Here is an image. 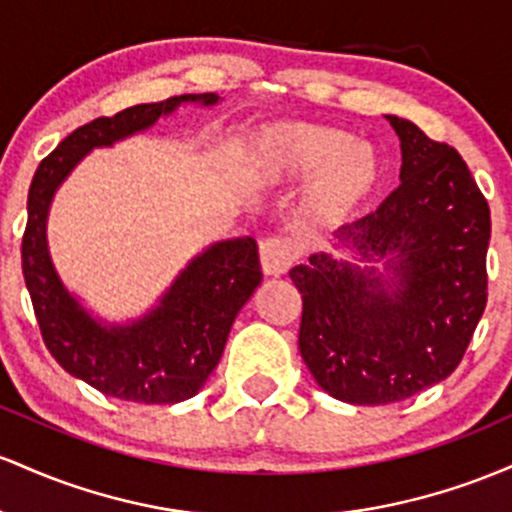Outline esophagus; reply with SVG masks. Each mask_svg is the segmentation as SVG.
Returning a JSON list of instances; mask_svg holds the SVG:
<instances>
[{
	"label": "esophagus",
	"mask_w": 512,
	"mask_h": 512,
	"mask_svg": "<svg viewBox=\"0 0 512 512\" xmlns=\"http://www.w3.org/2000/svg\"><path fill=\"white\" fill-rule=\"evenodd\" d=\"M258 256H261V271L266 273L268 278H278V275H285L287 268L295 261V249H292V244L287 239L273 237L261 241Z\"/></svg>",
	"instance_id": "esophagus-1"
}]
</instances>
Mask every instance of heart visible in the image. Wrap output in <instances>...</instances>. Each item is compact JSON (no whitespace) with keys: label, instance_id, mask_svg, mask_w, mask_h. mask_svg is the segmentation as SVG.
Listing matches in <instances>:
<instances>
[{"label":"heart","instance_id":"obj_1","mask_svg":"<svg viewBox=\"0 0 512 512\" xmlns=\"http://www.w3.org/2000/svg\"><path fill=\"white\" fill-rule=\"evenodd\" d=\"M246 149L263 183L307 179L295 210L297 227L307 234L346 225L380 183L377 149L333 125L278 120L256 130Z\"/></svg>","mask_w":512,"mask_h":512}]
</instances>
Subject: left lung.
Wrapping results in <instances>:
<instances>
[{"mask_svg":"<svg viewBox=\"0 0 512 512\" xmlns=\"http://www.w3.org/2000/svg\"><path fill=\"white\" fill-rule=\"evenodd\" d=\"M401 140L399 188L336 232L346 258L312 254L290 271L302 295L300 353L333 399L404 401L450 377L486 307L491 212L464 159L418 125Z\"/></svg>","mask_w":512,"mask_h":512,"instance_id":"8db88e82","label":"left lung"}]
</instances>
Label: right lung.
Wrapping results in <instances>:
<instances>
[{
    "mask_svg": "<svg viewBox=\"0 0 512 512\" xmlns=\"http://www.w3.org/2000/svg\"><path fill=\"white\" fill-rule=\"evenodd\" d=\"M183 103L208 108L220 103V96H171L91 120L40 162L28 188L21 266L45 346L72 377L135 404H179L205 387L234 319L261 285L256 241H215L181 268L145 314L106 321L62 283L50 256L48 215L57 188L86 154L149 130Z\"/></svg>",
    "mask_w": 512,
    "mask_h": 512,
    "instance_id": "1",
    "label": "right lung"
}]
</instances>
